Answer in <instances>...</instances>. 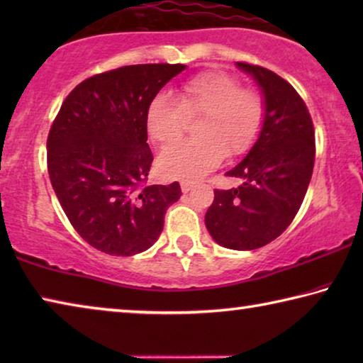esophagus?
<instances>
[{"label":"esophagus","mask_w":363,"mask_h":363,"mask_svg":"<svg viewBox=\"0 0 363 363\" xmlns=\"http://www.w3.org/2000/svg\"><path fill=\"white\" fill-rule=\"evenodd\" d=\"M181 189H182V192H184V194H187V192H190V190L194 189V182H190V181H182V182H181Z\"/></svg>","instance_id":"obj_1"}]
</instances>
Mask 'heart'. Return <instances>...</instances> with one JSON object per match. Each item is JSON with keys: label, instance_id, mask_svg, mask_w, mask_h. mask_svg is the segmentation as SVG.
Listing matches in <instances>:
<instances>
[{"label": "heart", "instance_id": "heart-1", "mask_svg": "<svg viewBox=\"0 0 363 363\" xmlns=\"http://www.w3.org/2000/svg\"><path fill=\"white\" fill-rule=\"evenodd\" d=\"M186 118H200L196 138L167 147L157 163L164 176L195 179L216 168L224 155L240 157L253 147L266 120V99L227 73H199L174 97H153L145 112L147 134L153 144L168 145L181 138Z\"/></svg>", "mask_w": 363, "mask_h": 363}]
</instances>
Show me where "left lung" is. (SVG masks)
<instances>
[{
	"label": "left lung",
	"mask_w": 363,
	"mask_h": 363,
	"mask_svg": "<svg viewBox=\"0 0 363 363\" xmlns=\"http://www.w3.org/2000/svg\"><path fill=\"white\" fill-rule=\"evenodd\" d=\"M266 99V120L253 149L225 176L243 182L214 189L205 224L220 247L256 250L284 233L299 211L315 162V133L296 89L272 70L237 62Z\"/></svg>",
	"instance_id": "1"
}]
</instances>
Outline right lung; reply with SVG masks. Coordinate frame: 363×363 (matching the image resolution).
Listing matches in <instances>:
<instances>
[{
	"label": "right lung",
	"mask_w": 363,
	"mask_h": 363,
	"mask_svg": "<svg viewBox=\"0 0 363 363\" xmlns=\"http://www.w3.org/2000/svg\"><path fill=\"white\" fill-rule=\"evenodd\" d=\"M182 64L126 65L73 88L48 134V173L79 237L112 256L150 248L164 213L182 195L179 182L149 186L150 101Z\"/></svg>",
	"instance_id": "obj_1"
}]
</instances>
